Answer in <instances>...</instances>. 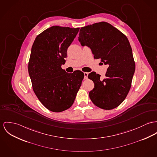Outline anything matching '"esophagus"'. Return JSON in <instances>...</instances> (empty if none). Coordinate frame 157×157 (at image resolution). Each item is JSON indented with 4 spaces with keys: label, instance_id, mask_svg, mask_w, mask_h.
<instances>
[{
    "label": "esophagus",
    "instance_id": "obj_1",
    "mask_svg": "<svg viewBox=\"0 0 157 157\" xmlns=\"http://www.w3.org/2000/svg\"><path fill=\"white\" fill-rule=\"evenodd\" d=\"M84 78L85 79H87L88 78V73L84 72Z\"/></svg>",
    "mask_w": 157,
    "mask_h": 157
}]
</instances>
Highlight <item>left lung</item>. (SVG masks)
<instances>
[{"instance_id": "left-lung-1", "label": "left lung", "mask_w": 157, "mask_h": 157, "mask_svg": "<svg viewBox=\"0 0 157 157\" xmlns=\"http://www.w3.org/2000/svg\"><path fill=\"white\" fill-rule=\"evenodd\" d=\"M79 41L90 47L94 58L100 59L108 68L103 79L96 73L88 78L94 84L89 93L97 107L110 110L121 105L127 96L135 71L132 49L126 36L108 23L102 21L81 28Z\"/></svg>"}]
</instances>
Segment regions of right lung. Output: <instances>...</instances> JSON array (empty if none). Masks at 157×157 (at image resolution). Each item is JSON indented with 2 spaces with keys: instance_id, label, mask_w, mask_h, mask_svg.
<instances>
[{
  "instance_id": "obj_1",
  "label": "right lung",
  "mask_w": 157,
  "mask_h": 157,
  "mask_svg": "<svg viewBox=\"0 0 157 157\" xmlns=\"http://www.w3.org/2000/svg\"><path fill=\"white\" fill-rule=\"evenodd\" d=\"M79 30L52 26L37 36L32 47L28 71L33 91L41 103L54 112L72 106L84 78L80 71L68 73L61 68Z\"/></svg>"
}]
</instances>
